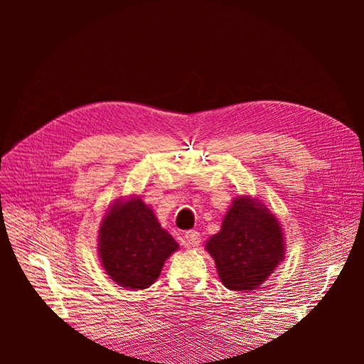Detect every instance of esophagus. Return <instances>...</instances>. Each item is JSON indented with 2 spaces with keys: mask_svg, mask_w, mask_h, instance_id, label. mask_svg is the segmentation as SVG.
Masks as SVG:
<instances>
[{
  "mask_svg": "<svg viewBox=\"0 0 364 364\" xmlns=\"http://www.w3.org/2000/svg\"><path fill=\"white\" fill-rule=\"evenodd\" d=\"M200 234L197 232V230H186L185 235H183V245L186 247H196L200 245Z\"/></svg>",
  "mask_w": 364,
  "mask_h": 364,
  "instance_id": "34e87169",
  "label": "esophagus"
}]
</instances>
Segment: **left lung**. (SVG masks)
Instances as JSON below:
<instances>
[{
	"label": "left lung",
	"mask_w": 364,
	"mask_h": 364,
	"mask_svg": "<svg viewBox=\"0 0 364 364\" xmlns=\"http://www.w3.org/2000/svg\"><path fill=\"white\" fill-rule=\"evenodd\" d=\"M206 250L226 289L255 290L284 259L281 225L259 202L238 197L220 232L208 240Z\"/></svg>",
	"instance_id": "8db88e82"
}]
</instances>
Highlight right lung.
<instances>
[{
	"mask_svg": "<svg viewBox=\"0 0 364 364\" xmlns=\"http://www.w3.org/2000/svg\"><path fill=\"white\" fill-rule=\"evenodd\" d=\"M178 247L138 197L109 209L98 235L106 273L119 287L132 290L147 289L155 282L165 259Z\"/></svg>",
	"mask_w": 364,
	"mask_h": 364,
	"instance_id": "right-lung-1",
	"label": "right lung"
}]
</instances>
